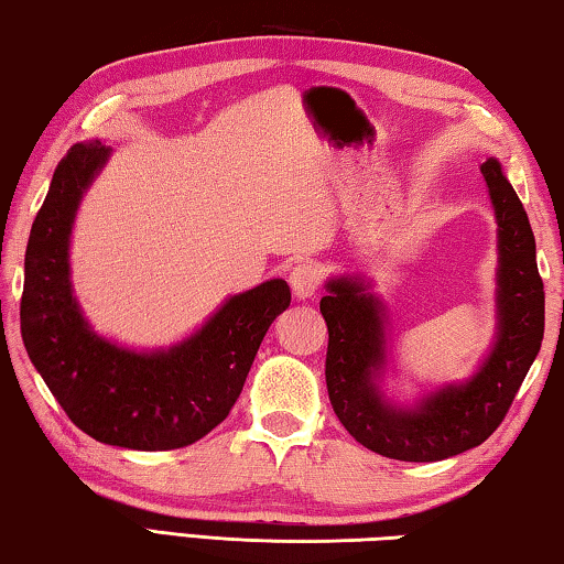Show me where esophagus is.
Here are the masks:
<instances>
[{"instance_id":"1","label":"esophagus","mask_w":564,"mask_h":564,"mask_svg":"<svg viewBox=\"0 0 564 564\" xmlns=\"http://www.w3.org/2000/svg\"><path fill=\"white\" fill-rule=\"evenodd\" d=\"M289 281H291V289L295 293V299H303L305 301V299H313V295L318 293L321 281H323V273H321V269H318L316 263L303 261V263H299L291 271Z\"/></svg>"}]
</instances>
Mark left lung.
Masks as SVG:
<instances>
[{"instance_id":"8db88e82","label":"left lung","mask_w":564,"mask_h":564,"mask_svg":"<svg viewBox=\"0 0 564 564\" xmlns=\"http://www.w3.org/2000/svg\"><path fill=\"white\" fill-rule=\"evenodd\" d=\"M480 171L500 226V333L470 383L443 388L417 410H393L370 380L383 362L380 303L358 279L330 281V295L321 299L328 326L330 405L360 445L393 460L435 463L488 441L508 415L545 336V285L528 214L498 161L488 159Z\"/></svg>"}]
</instances>
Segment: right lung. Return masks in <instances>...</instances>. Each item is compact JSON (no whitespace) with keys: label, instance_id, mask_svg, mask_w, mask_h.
I'll list each match as a JSON object with an SVG mask.
<instances>
[{"label":"right lung","instance_id":"right-lung-1","mask_svg":"<svg viewBox=\"0 0 564 564\" xmlns=\"http://www.w3.org/2000/svg\"><path fill=\"white\" fill-rule=\"evenodd\" d=\"M107 156L101 141L76 144L54 171L26 243L22 340L79 431L129 451H174L202 441L228 415L265 330L291 305V289L273 279L234 295L169 352L141 356L94 336L72 299L66 248L84 188Z\"/></svg>","mask_w":564,"mask_h":564}]
</instances>
